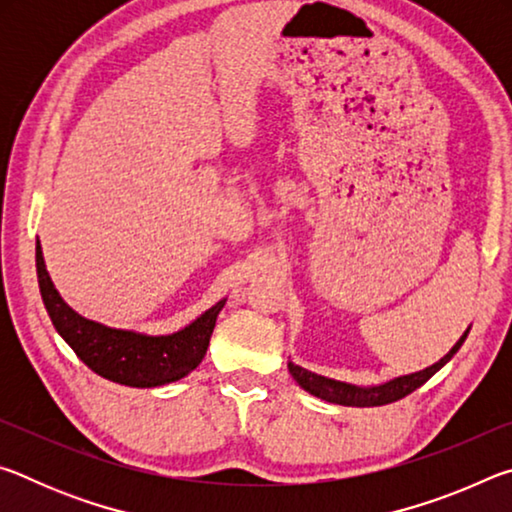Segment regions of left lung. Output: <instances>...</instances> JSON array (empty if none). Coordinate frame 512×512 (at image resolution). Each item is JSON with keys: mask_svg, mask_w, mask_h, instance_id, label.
I'll return each instance as SVG.
<instances>
[{"mask_svg": "<svg viewBox=\"0 0 512 512\" xmlns=\"http://www.w3.org/2000/svg\"><path fill=\"white\" fill-rule=\"evenodd\" d=\"M467 332H470V327L465 329V334L461 339L456 341V345L452 350H449L443 359L433 363V366L424 368L420 372H411V375H402V377H395L391 381H386V384H379V386H354L348 384V381H336V379H329L323 375H316V372H311L302 366H296V363L289 361V372L291 377L298 381L300 388H305L307 393H311L314 397H320V400H325L329 404H341V406H384V404H391L402 400L409 393H413L415 388H420L424 381H429L436 372L445 366V363L454 357L461 348L463 341L467 339Z\"/></svg>", "mask_w": 512, "mask_h": 512, "instance_id": "obj_1", "label": "left lung"}]
</instances>
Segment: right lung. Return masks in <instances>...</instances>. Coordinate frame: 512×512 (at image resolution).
<instances>
[{"label":"right lung","instance_id":"obj_1","mask_svg":"<svg viewBox=\"0 0 512 512\" xmlns=\"http://www.w3.org/2000/svg\"><path fill=\"white\" fill-rule=\"evenodd\" d=\"M36 268L42 302L51 323L76 357L103 379L133 388H155L187 377L203 361L216 316L225 305L223 298L178 332L149 336L133 329L101 325L76 314L51 282L40 241H36Z\"/></svg>","mask_w":512,"mask_h":512}]
</instances>
